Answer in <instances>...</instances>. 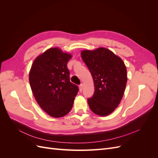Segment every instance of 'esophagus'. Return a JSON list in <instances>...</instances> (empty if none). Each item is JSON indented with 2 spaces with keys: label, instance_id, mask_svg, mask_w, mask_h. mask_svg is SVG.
Returning a JSON list of instances; mask_svg holds the SVG:
<instances>
[{
  "label": "esophagus",
  "instance_id": "obj_1",
  "mask_svg": "<svg viewBox=\"0 0 158 158\" xmlns=\"http://www.w3.org/2000/svg\"><path fill=\"white\" fill-rule=\"evenodd\" d=\"M83 84H81L80 85H79V89H80V92H82V89H83Z\"/></svg>",
  "mask_w": 158,
  "mask_h": 158
}]
</instances>
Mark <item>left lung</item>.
Wrapping results in <instances>:
<instances>
[{"label": "left lung", "instance_id": "8db88e82", "mask_svg": "<svg viewBox=\"0 0 158 158\" xmlns=\"http://www.w3.org/2000/svg\"><path fill=\"white\" fill-rule=\"evenodd\" d=\"M81 56L94 83V94L88 99L89 108L98 115H108L118 107L125 92L126 66L120 57L103 47L84 50Z\"/></svg>", "mask_w": 158, "mask_h": 158}]
</instances>
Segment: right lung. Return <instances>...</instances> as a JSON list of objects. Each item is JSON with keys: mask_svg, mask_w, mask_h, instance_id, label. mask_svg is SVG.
Masks as SVG:
<instances>
[{"mask_svg": "<svg viewBox=\"0 0 158 158\" xmlns=\"http://www.w3.org/2000/svg\"><path fill=\"white\" fill-rule=\"evenodd\" d=\"M72 55L61 49L50 48L33 61L29 81L40 107L49 115L59 118L68 114L78 92L70 82L67 63Z\"/></svg>", "mask_w": 158, "mask_h": 158, "instance_id": "obj_1", "label": "right lung"}]
</instances>
